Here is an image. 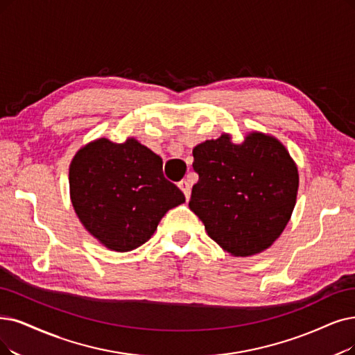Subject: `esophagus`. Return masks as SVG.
Wrapping results in <instances>:
<instances>
[{
  "mask_svg": "<svg viewBox=\"0 0 355 355\" xmlns=\"http://www.w3.org/2000/svg\"><path fill=\"white\" fill-rule=\"evenodd\" d=\"M179 188H180V191L183 193H185L187 200H189V196H191V183L188 180H180L179 182Z\"/></svg>",
  "mask_w": 355,
  "mask_h": 355,
  "instance_id": "1",
  "label": "esophagus"
}]
</instances>
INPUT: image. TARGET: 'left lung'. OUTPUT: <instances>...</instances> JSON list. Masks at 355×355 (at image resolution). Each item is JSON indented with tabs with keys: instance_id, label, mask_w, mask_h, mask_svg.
Here are the masks:
<instances>
[{
	"instance_id": "8db88e82",
	"label": "left lung",
	"mask_w": 355,
	"mask_h": 355,
	"mask_svg": "<svg viewBox=\"0 0 355 355\" xmlns=\"http://www.w3.org/2000/svg\"><path fill=\"white\" fill-rule=\"evenodd\" d=\"M189 208L208 236L233 257H252L271 246L291 217L299 173L278 139L252 132L242 144L229 135L193 151Z\"/></svg>"
}]
</instances>
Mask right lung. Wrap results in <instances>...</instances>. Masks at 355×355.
I'll return each mask as SVG.
<instances>
[{
  "label": "right lung",
  "mask_w": 355,
  "mask_h": 355,
  "mask_svg": "<svg viewBox=\"0 0 355 355\" xmlns=\"http://www.w3.org/2000/svg\"><path fill=\"white\" fill-rule=\"evenodd\" d=\"M71 202L86 230L116 252L154 234L185 195L163 175V160L137 139L115 144L98 138L78 150L69 166Z\"/></svg>",
  "instance_id": "1"
}]
</instances>
